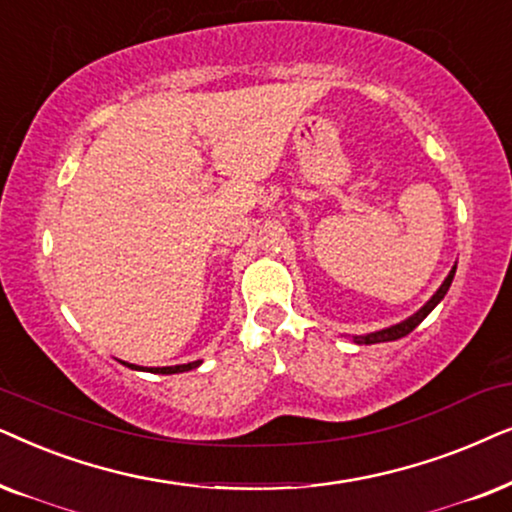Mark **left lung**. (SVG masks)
<instances>
[{
    "instance_id": "8db88e82",
    "label": "left lung",
    "mask_w": 512,
    "mask_h": 512,
    "mask_svg": "<svg viewBox=\"0 0 512 512\" xmlns=\"http://www.w3.org/2000/svg\"><path fill=\"white\" fill-rule=\"evenodd\" d=\"M454 274H456V264L452 267V271H449L447 274V278L445 281H442V285L438 290H435V295L428 299V302L421 306L419 311H414L410 318H405V320H400V323H395V325H391V327H384V330H377V332H370V335H356L353 337V342L356 344H381V342H395V339H400V337H407L410 335V332L414 330V327H417L421 320H424L428 313H431L435 306H438L442 299H445V295H447V290H449V285H452V281H454Z\"/></svg>"
}]
</instances>
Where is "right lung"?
<instances>
[{
    "instance_id": "add662e5",
    "label": "right lung",
    "mask_w": 512,
    "mask_h": 512,
    "mask_svg": "<svg viewBox=\"0 0 512 512\" xmlns=\"http://www.w3.org/2000/svg\"><path fill=\"white\" fill-rule=\"evenodd\" d=\"M126 367H131V370H145V367L140 365H131V363H124ZM201 365V360H194V363H187V365H170V367H147V372H154V374H180V372H189V370H196V367Z\"/></svg>"
}]
</instances>
